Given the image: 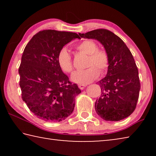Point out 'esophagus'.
I'll return each mask as SVG.
<instances>
[{"label":"esophagus","instance_id":"1","mask_svg":"<svg viewBox=\"0 0 156 156\" xmlns=\"http://www.w3.org/2000/svg\"><path fill=\"white\" fill-rule=\"evenodd\" d=\"M86 87L85 84H78V87L80 88V89H81V90H83V89H84V87Z\"/></svg>","mask_w":156,"mask_h":156}]
</instances>
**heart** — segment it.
<instances>
[{
	"label": "heart",
	"instance_id": "1",
	"mask_svg": "<svg viewBox=\"0 0 156 156\" xmlns=\"http://www.w3.org/2000/svg\"><path fill=\"white\" fill-rule=\"evenodd\" d=\"M78 51L88 55L85 69L76 71L71 76L73 83L85 84L91 83L98 78L99 70L104 72L109 67V59L107 51L98 49L97 44L94 41L84 40L76 46ZM58 63L60 69L65 73H70L73 70L72 56L67 48L60 50L57 56Z\"/></svg>",
	"mask_w": 156,
	"mask_h": 156
}]
</instances>
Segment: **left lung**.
<instances>
[{"label":"left lung","mask_w":156,"mask_h":156,"mask_svg":"<svg viewBox=\"0 0 156 156\" xmlns=\"http://www.w3.org/2000/svg\"><path fill=\"white\" fill-rule=\"evenodd\" d=\"M79 35L98 41L109 56L107 76L98 82L102 93L95 103L97 114L106 121L125 119L135 110L140 89L138 67L130 50L120 37L105 29Z\"/></svg>","instance_id":"1"}]
</instances>
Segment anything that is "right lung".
Here are the masks:
<instances>
[{
    "instance_id": "obj_1",
    "label": "right lung",
    "mask_w": 156,
    "mask_h": 156,
    "mask_svg": "<svg viewBox=\"0 0 156 156\" xmlns=\"http://www.w3.org/2000/svg\"><path fill=\"white\" fill-rule=\"evenodd\" d=\"M77 34L46 30L35 34L26 45L18 69L22 98L37 118L60 122L72 114L75 97L81 92L62 72L57 56Z\"/></svg>"
}]
</instances>
